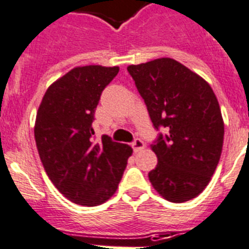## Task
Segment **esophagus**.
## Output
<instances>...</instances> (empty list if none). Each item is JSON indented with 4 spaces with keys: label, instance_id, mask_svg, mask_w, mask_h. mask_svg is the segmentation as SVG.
Returning a JSON list of instances; mask_svg holds the SVG:
<instances>
[{
    "label": "esophagus",
    "instance_id": "esophagus-1",
    "mask_svg": "<svg viewBox=\"0 0 249 249\" xmlns=\"http://www.w3.org/2000/svg\"><path fill=\"white\" fill-rule=\"evenodd\" d=\"M132 147H133V151H135V153H139V151H141V150L145 147V142H143L141 139H136L132 142Z\"/></svg>",
    "mask_w": 249,
    "mask_h": 249
}]
</instances>
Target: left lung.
Wrapping results in <instances>:
<instances>
[{
	"label": "left lung",
	"mask_w": 249,
	"mask_h": 249,
	"mask_svg": "<svg viewBox=\"0 0 249 249\" xmlns=\"http://www.w3.org/2000/svg\"><path fill=\"white\" fill-rule=\"evenodd\" d=\"M127 71L157 129L151 145L158 157L149 173L153 187L170 202H186L202 192L220 160L224 122L211 86L172 58L131 65Z\"/></svg>",
	"instance_id": "left-lung-1"
}]
</instances>
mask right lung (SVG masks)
<instances>
[{
    "label": "right lung",
    "instance_id": "right-lung-1",
    "mask_svg": "<svg viewBox=\"0 0 249 249\" xmlns=\"http://www.w3.org/2000/svg\"><path fill=\"white\" fill-rule=\"evenodd\" d=\"M120 67H75L49 86L36 113L34 136L44 170L70 201L98 206L118 188L132 149L103 135L91 123L103 90Z\"/></svg>",
    "mask_w": 249,
    "mask_h": 249
}]
</instances>
